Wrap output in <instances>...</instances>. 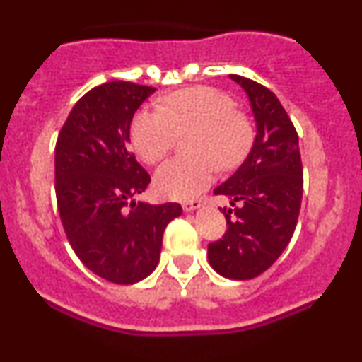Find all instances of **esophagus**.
<instances>
[{
    "instance_id": "esophagus-1",
    "label": "esophagus",
    "mask_w": 362,
    "mask_h": 362,
    "mask_svg": "<svg viewBox=\"0 0 362 362\" xmlns=\"http://www.w3.org/2000/svg\"><path fill=\"white\" fill-rule=\"evenodd\" d=\"M201 206H202L201 199H192V201H187V202H184V204H182V207H184V211H187V213H189V211L199 209Z\"/></svg>"
}]
</instances>
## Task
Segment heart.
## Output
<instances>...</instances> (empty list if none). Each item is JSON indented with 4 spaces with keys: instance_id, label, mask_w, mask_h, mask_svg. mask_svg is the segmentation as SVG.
Instances as JSON below:
<instances>
[{
    "instance_id": "1",
    "label": "heart",
    "mask_w": 362,
    "mask_h": 362,
    "mask_svg": "<svg viewBox=\"0 0 362 362\" xmlns=\"http://www.w3.org/2000/svg\"><path fill=\"white\" fill-rule=\"evenodd\" d=\"M187 134H192L187 149L194 156L173 158L156 173V189L165 197H194L213 182L216 167H238L255 141V126L230 95L211 86L173 91L131 124L132 146L148 165L163 160Z\"/></svg>"
}]
</instances>
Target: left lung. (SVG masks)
Returning a JSON list of instances; mask_svg holds the SVG:
<instances>
[{
    "label": "left lung",
    "instance_id": "obj_1",
    "mask_svg": "<svg viewBox=\"0 0 362 362\" xmlns=\"http://www.w3.org/2000/svg\"><path fill=\"white\" fill-rule=\"evenodd\" d=\"M252 102L257 138L240 168L214 195H226V231L207 245L213 269L228 279H253L281 257L296 228L303 197L298 132L267 86L230 74Z\"/></svg>",
    "mask_w": 362,
    "mask_h": 362
}]
</instances>
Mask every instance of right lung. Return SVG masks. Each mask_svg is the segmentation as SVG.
<instances>
[{
    "label": "right lung",
    "mask_w": 362,
    "mask_h": 362,
    "mask_svg": "<svg viewBox=\"0 0 362 362\" xmlns=\"http://www.w3.org/2000/svg\"><path fill=\"white\" fill-rule=\"evenodd\" d=\"M153 86L109 81L74 103L56 143V199L68 242L83 264L115 284L155 271L177 202L144 204L151 177L129 149V129Z\"/></svg>",
    "instance_id": "add662e5"
}]
</instances>
